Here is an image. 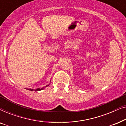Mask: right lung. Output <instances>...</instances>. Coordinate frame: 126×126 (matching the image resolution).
Returning <instances> with one entry per match:
<instances>
[{
  "mask_svg": "<svg viewBox=\"0 0 126 126\" xmlns=\"http://www.w3.org/2000/svg\"><path fill=\"white\" fill-rule=\"evenodd\" d=\"M47 86H49V85H46V86H45V87H43V88H37V89H28V90H29V91H39L42 90V89H44L46 87H47Z\"/></svg>",
  "mask_w": 126,
  "mask_h": 126,
  "instance_id": "add662e5",
  "label": "right lung"
}]
</instances>
